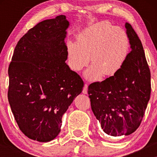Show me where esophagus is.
I'll return each mask as SVG.
<instances>
[{"instance_id":"34e87169","label":"esophagus","mask_w":157,"mask_h":157,"mask_svg":"<svg viewBox=\"0 0 157 157\" xmlns=\"http://www.w3.org/2000/svg\"><path fill=\"white\" fill-rule=\"evenodd\" d=\"M87 89H88V85L84 84L83 91H82V92H83L84 94H87Z\"/></svg>"}]
</instances>
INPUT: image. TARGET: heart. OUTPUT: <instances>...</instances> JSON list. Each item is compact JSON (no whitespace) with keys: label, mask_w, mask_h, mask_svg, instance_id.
I'll return each instance as SVG.
<instances>
[{"label":"heart","mask_w":157,"mask_h":157,"mask_svg":"<svg viewBox=\"0 0 157 157\" xmlns=\"http://www.w3.org/2000/svg\"><path fill=\"white\" fill-rule=\"evenodd\" d=\"M69 65L75 71L92 64L84 72L88 80L110 77L123 67L129 54V40L123 28L102 21L86 28L76 38V44L67 43Z\"/></svg>","instance_id":"b5f03b06"}]
</instances>
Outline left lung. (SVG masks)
<instances>
[{"mask_svg":"<svg viewBox=\"0 0 157 157\" xmlns=\"http://www.w3.org/2000/svg\"><path fill=\"white\" fill-rule=\"evenodd\" d=\"M132 50L120 71L88 87L91 109L105 134L128 136L139 127L150 97V71L141 41L125 23Z\"/></svg>","mask_w":157,"mask_h":157,"instance_id":"8db88e82","label":"left lung"}]
</instances>
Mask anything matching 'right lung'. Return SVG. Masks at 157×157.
<instances>
[{"mask_svg": "<svg viewBox=\"0 0 157 157\" xmlns=\"http://www.w3.org/2000/svg\"><path fill=\"white\" fill-rule=\"evenodd\" d=\"M69 21L59 15L30 29L15 47L8 68V100L21 131L48 142L57 137L62 118L84 86L65 62Z\"/></svg>", "mask_w": 157, "mask_h": 157, "instance_id": "add662e5", "label": "right lung"}]
</instances>
